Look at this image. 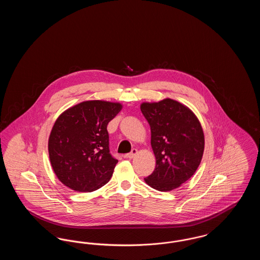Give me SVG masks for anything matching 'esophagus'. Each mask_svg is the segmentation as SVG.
<instances>
[{"mask_svg":"<svg viewBox=\"0 0 260 260\" xmlns=\"http://www.w3.org/2000/svg\"><path fill=\"white\" fill-rule=\"evenodd\" d=\"M136 154H137V149H133L131 153H128V154L125 155V157H126V158H129V159H133V158L136 156Z\"/></svg>","mask_w":260,"mask_h":260,"instance_id":"obj_1","label":"esophagus"}]
</instances>
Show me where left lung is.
I'll use <instances>...</instances> for the list:
<instances>
[{
    "label": "left lung",
    "instance_id": "left-lung-1",
    "mask_svg": "<svg viewBox=\"0 0 260 260\" xmlns=\"http://www.w3.org/2000/svg\"><path fill=\"white\" fill-rule=\"evenodd\" d=\"M140 109L151 127V146L156 157V168L144 180L158 191H172L200 166L205 149L202 125L190 108L173 99L142 102Z\"/></svg>",
    "mask_w": 260,
    "mask_h": 260
}]
</instances>
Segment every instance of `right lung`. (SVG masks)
Segmentation results:
<instances>
[{
	"label": "right lung",
	"mask_w": 260,
	"mask_h": 260,
	"mask_svg": "<svg viewBox=\"0 0 260 260\" xmlns=\"http://www.w3.org/2000/svg\"><path fill=\"white\" fill-rule=\"evenodd\" d=\"M122 108L119 102L87 100L59 115L48 148L62 184L77 192H91L110 180L118 160L109 151L107 124Z\"/></svg>",
	"instance_id": "1"
}]
</instances>
